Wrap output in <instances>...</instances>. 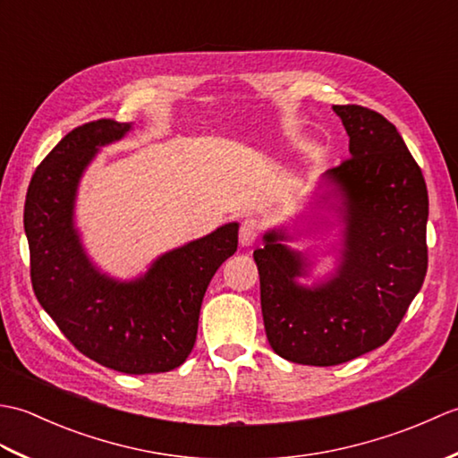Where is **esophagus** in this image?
Listing matches in <instances>:
<instances>
[{
  "instance_id": "1",
  "label": "esophagus",
  "mask_w": 458,
  "mask_h": 458,
  "mask_svg": "<svg viewBox=\"0 0 458 458\" xmlns=\"http://www.w3.org/2000/svg\"><path fill=\"white\" fill-rule=\"evenodd\" d=\"M259 236V224L254 218H246L240 226V246H251Z\"/></svg>"
}]
</instances>
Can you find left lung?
Returning <instances> with one entry per match:
<instances>
[{"label":"left lung","mask_w":458,"mask_h":458,"mask_svg":"<svg viewBox=\"0 0 458 458\" xmlns=\"http://www.w3.org/2000/svg\"><path fill=\"white\" fill-rule=\"evenodd\" d=\"M350 138V157L325 179L340 197L343 258L315 287L297 284L309 266L269 230L254 251L261 315L276 354L295 364L336 366L386 344L427 274L429 197L420 165L382 114L333 106Z\"/></svg>","instance_id":"8db88e82"}]
</instances>
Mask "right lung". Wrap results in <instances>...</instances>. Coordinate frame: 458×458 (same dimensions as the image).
<instances>
[{"label": "right lung", "mask_w": 458, "mask_h": 458, "mask_svg": "<svg viewBox=\"0 0 458 458\" xmlns=\"http://www.w3.org/2000/svg\"><path fill=\"white\" fill-rule=\"evenodd\" d=\"M130 130L131 123L96 120L66 133L33 174L23 224L35 295L74 348L123 374H157L191 354L202 297L238 248V224L167 251L133 281L102 274L74 228L76 191L102 145Z\"/></svg>", "instance_id": "1"}]
</instances>
